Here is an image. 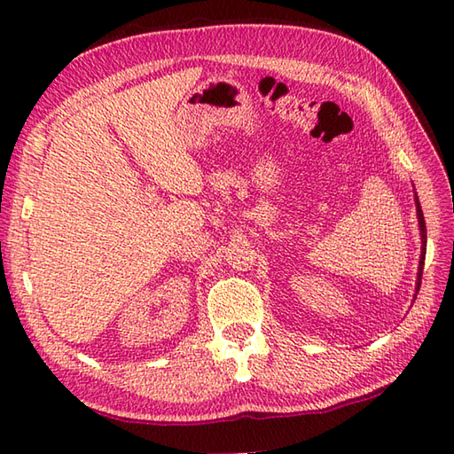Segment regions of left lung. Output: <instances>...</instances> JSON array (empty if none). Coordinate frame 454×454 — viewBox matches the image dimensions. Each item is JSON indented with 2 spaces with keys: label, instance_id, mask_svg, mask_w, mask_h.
Wrapping results in <instances>:
<instances>
[{
  "label": "left lung",
  "instance_id": "1",
  "mask_svg": "<svg viewBox=\"0 0 454 454\" xmlns=\"http://www.w3.org/2000/svg\"><path fill=\"white\" fill-rule=\"evenodd\" d=\"M416 205H418V220H419V230H421V259H419V271H418V291L421 285V273L423 265H426V246H427V230H426V220H423V212L419 207V199L416 195Z\"/></svg>",
  "mask_w": 454,
  "mask_h": 454
}]
</instances>
